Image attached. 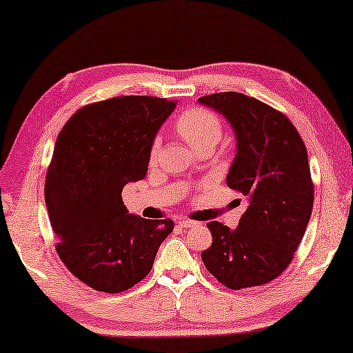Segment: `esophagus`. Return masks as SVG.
Listing matches in <instances>:
<instances>
[{
    "mask_svg": "<svg viewBox=\"0 0 353 353\" xmlns=\"http://www.w3.org/2000/svg\"><path fill=\"white\" fill-rule=\"evenodd\" d=\"M197 224H199L197 221H191V219H181L178 222V225H181L183 229H189V227H195Z\"/></svg>",
    "mask_w": 353,
    "mask_h": 353,
    "instance_id": "1",
    "label": "esophagus"
}]
</instances>
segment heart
Masks as SVG:
<instances>
[{"instance_id": "heart-1", "label": "heart", "mask_w": 353, "mask_h": 353, "mask_svg": "<svg viewBox=\"0 0 353 353\" xmlns=\"http://www.w3.org/2000/svg\"><path fill=\"white\" fill-rule=\"evenodd\" d=\"M178 134L192 146L194 150H200L203 146H213L219 142L222 135V124L214 113L205 108L192 107L178 115L175 121ZM159 153V140H154L150 148V161L154 162Z\"/></svg>"}]
</instances>
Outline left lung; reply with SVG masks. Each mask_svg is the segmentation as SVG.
I'll use <instances>...</instances> for the list:
<instances>
[{
    "label": "left lung",
    "instance_id": "left-lung-1",
    "mask_svg": "<svg viewBox=\"0 0 353 353\" xmlns=\"http://www.w3.org/2000/svg\"><path fill=\"white\" fill-rule=\"evenodd\" d=\"M230 123L236 154L227 186L248 197L238 227L211 221L213 243L205 267L233 290L263 285L289 267L305 235L314 203L307 151L284 113L241 93L200 97Z\"/></svg>",
    "mask_w": 353,
    "mask_h": 353
}]
</instances>
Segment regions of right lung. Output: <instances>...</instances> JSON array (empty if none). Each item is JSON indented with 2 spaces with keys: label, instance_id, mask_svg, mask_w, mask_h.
Returning a JSON list of instances; mask_svg holds the SVG:
<instances>
[{
  "label": "right lung",
  "instance_id": "right-lung-1",
  "mask_svg": "<svg viewBox=\"0 0 353 353\" xmlns=\"http://www.w3.org/2000/svg\"><path fill=\"white\" fill-rule=\"evenodd\" d=\"M175 102L120 96L85 105L59 132L46 178V205L57 252L75 278L120 294L153 267L172 219L131 214L121 192L145 178L150 148Z\"/></svg>",
  "mask_w": 353,
  "mask_h": 353
}]
</instances>
